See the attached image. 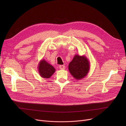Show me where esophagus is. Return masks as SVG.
<instances>
[{"mask_svg": "<svg viewBox=\"0 0 126 126\" xmlns=\"http://www.w3.org/2000/svg\"><path fill=\"white\" fill-rule=\"evenodd\" d=\"M59 68L60 69H64L65 68V66L64 65H60L59 66Z\"/></svg>", "mask_w": 126, "mask_h": 126, "instance_id": "1", "label": "esophagus"}]
</instances>
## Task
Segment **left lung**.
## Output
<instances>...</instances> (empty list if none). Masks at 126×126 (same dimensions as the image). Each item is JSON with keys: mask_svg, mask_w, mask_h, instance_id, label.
Here are the masks:
<instances>
[{"mask_svg": "<svg viewBox=\"0 0 126 126\" xmlns=\"http://www.w3.org/2000/svg\"><path fill=\"white\" fill-rule=\"evenodd\" d=\"M68 69L76 80H82L87 75L90 70V61L86 57L76 54L69 63Z\"/></svg>", "mask_w": 126, "mask_h": 126, "instance_id": "8db88e82", "label": "left lung"}]
</instances>
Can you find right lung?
Listing matches in <instances>:
<instances>
[{
    "label": "right lung",
    "instance_id": "obj_1",
    "mask_svg": "<svg viewBox=\"0 0 126 126\" xmlns=\"http://www.w3.org/2000/svg\"><path fill=\"white\" fill-rule=\"evenodd\" d=\"M39 74L42 78L48 79L54 74L56 70L51 65L46 62L44 59H42L38 65Z\"/></svg>",
    "mask_w": 126,
    "mask_h": 126
}]
</instances>
